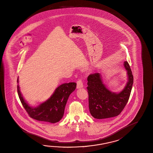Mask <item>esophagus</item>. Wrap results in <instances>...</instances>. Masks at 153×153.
Wrapping results in <instances>:
<instances>
[{"label": "esophagus", "instance_id": "1", "mask_svg": "<svg viewBox=\"0 0 153 153\" xmlns=\"http://www.w3.org/2000/svg\"><path fill=\"white\" fill-rule=\"evenodd\" d=\"M83 87V84L81 79H79L77 81V88H81Z\"/></svg>", "mask_w": 153, "mask_h": 153}]
</instances>
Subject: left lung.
<instances>
[{
    "mask_svg": "<svg viewBox=\"0 0 153 153\" xmlns=\"http://www.w3.org/2000/svg\"><path fill=\"white\" fill-rule=\"evenodd\" d=\"M128 81L119 93H114L103 84L99 73L90 74L87 77L88 107L91 115L95 119H102L119 115L128 101L133 85V75L128 62L125 61Z\"/></svg>",
    "mask_w": 153,
    "mask_h": 153,
    "instance_id": "left-lung-1",
    "label": "left lung"
}]
</instances>
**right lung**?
<instances>
[{"label":"right lung","mask_w":153,"mask_h":153,"mask_svg":"<svg viewBox=\"0 0 153 153\" xmlns=\"http://www.w3.org/2000/svg\"><path fill=\"white\" fill-rule=\"evenodd\" d=\"M76 87L75 82L63 83L55 90L50 99L35 108L30 106L25 101L18 85L17 91L21 103L31 118L38 121L56 123L62 119L68 97Z\"/></svg>","instance_id":"right-lung-1"}]
</instances>
